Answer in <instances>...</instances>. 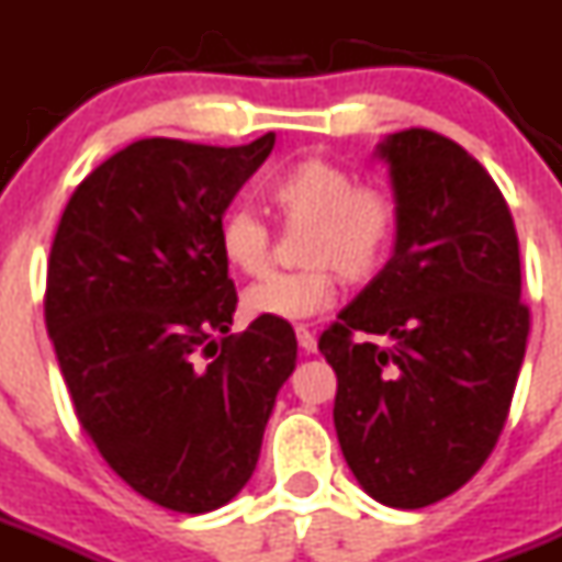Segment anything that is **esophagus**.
<instances>
[{"mask_svg":"<svg viewBox=\"0 0 562 562\" xmlns=\"http://www.w3.org/2000/svg\"><path fill=\"white\" fill-rule=\"evenodd\" d=\"M294 331H296V342H300V348H303L305 353L317 351V337H314L305 325H296Z\"/></svg>","mask_w":562,"mask_h":562,"instance_id":"34e87169","label":"esophagus"}]
</instances>
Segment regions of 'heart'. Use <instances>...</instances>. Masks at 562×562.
<instances>
[{"label": "heart", "mask_w": 562, "mask_h": 562, "mask_svg": "<svg viewBox=\"0 0 562 562\" xmlns=\"http://www.w3.org/2000/svg\"><path fill=\"white\" fill-rule=\"evenodd\" d=\"M268 200L285 225H308L305 268L268 273L243 294V308L257 319L317 317L331 308L339 273L369 282L389 262L400 231L397 196L383 182H357L346 165L303 157L282 168L268 186ZM273 237L248 209H231L220 223V251L234 271L257 277L271 262Z\"/></svg>", "instance_id": "1"}]
</instances>
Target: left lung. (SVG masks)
Segmentation results:
<instances>
[{
	"label": "left lung",
	"instance_id": "obj_1",
	"mask_svg": "<svg viewBox=\"0 0 562 562\" xmlns=\"http://www.w3.org/2000/svg\"><path fill=\"white\" fill-rule=\"evenodd\" d=\"M376 154L400 205L394 257L319 351L337 374L334 426L353 477L385 506L423 508L497 446L531 317L512 211L483 165L428 128L391 134Z\"/></svg>",
	"mask_w": 562,
	"mask_h": 562
}]
</instances>
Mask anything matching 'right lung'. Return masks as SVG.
Instances as JSON below:
<instances>
[{
    "label": "right lung",
    "mask_w": 562,
    "mask_h": 562,
    "mask_svg": "<svg viewBox=\"0 0 562 562\" xmlns=\"http://www.w3.org/2000/svg\"><path fill=\"white\" fill-rule=\"evenodd\" d=\"M273 134L220 148L139 139L82 179L48 259L45 325L105 463L162 508L205 514L251 480L294 371L282 319L228 334L237 289L220 223Z\"/></svg>",
    "instance_id": "1"
}]
</instances>
